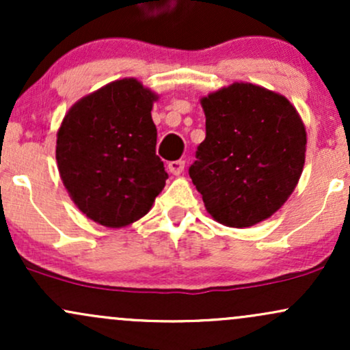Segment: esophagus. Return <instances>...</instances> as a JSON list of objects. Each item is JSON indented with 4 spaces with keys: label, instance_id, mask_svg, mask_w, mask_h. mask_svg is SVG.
Instances as JSON below:
<instances>
[{
    "label": "esophagus",
    "instance_id": "1",
    "mask_svg": "<svg viewBox=\"0 0 350 350\" xmlns=\"http://www.w3.org/2000/svg\"><path fill=\"white\" fill-rule=\"evenodd\" d=\"M184 164H186V163L180 161V159H179V161H171L170 164H167V170H170L172 174L178 176V174H180V172L184 171Z\"/></svg>",
    "mask_w": 350,
    "mask_h": 350
}]
</instances>
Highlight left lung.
Here are the masks:
<instances>
[{
  "instance_id": "1",
  "label": "left lung",
  "mask_w": 350,
  "mask_h": 350,
  "mask_svg": "<svg viewBox=\"0 0 350 350\" xmlns=\"http://www.w3.org/2000/svg\"><path fill=\"white\" fill-rule=\"evenodd\" d=\"M206 139L189 176L227 227H252L286 202L301 178L306 130L290 100L235 82L200 100Z\"/></svg>"
}]
</instances>
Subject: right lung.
Returning a JSON list of instances; mask_svg holds the SVG:
<instances>
[{
    "label": "right lung",
    "mask_w": 350,
    "mask_h": 350,
    "mask_svg": "<svg viewBox=\"0 0 350 350\" xmlns=\"http://www.w3.org/2000/svg\"><path fill=\"white\" fill-rule=\"evenodd\" d=\"M154 100L136 79H122L80 98L64 116L55 146L60 179L80 212L100 226L142 219L166 184L156 156Z\"/></svg>",
    "instance_id": "right-lung-1"
}]
</instances>
